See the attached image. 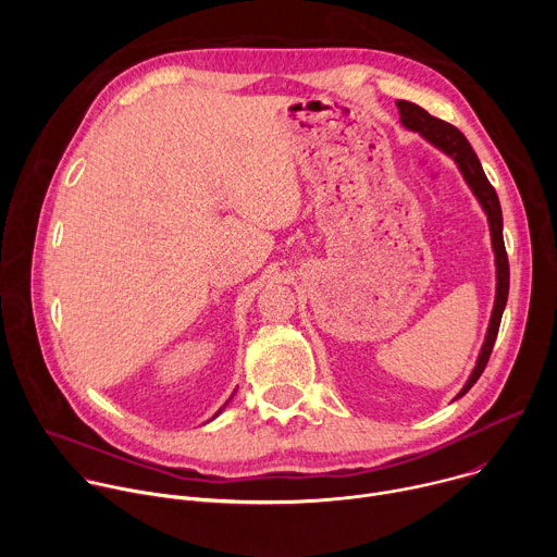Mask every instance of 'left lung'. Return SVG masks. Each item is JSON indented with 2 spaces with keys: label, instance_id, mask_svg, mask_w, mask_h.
<instances>
[{
  "label": "left lung",
  "instance_id": "obj_1",
  "mask_svg": "<svg viewBox=\"0 0 557 557\" xmlns=\"http://www.w3.org/2000/svg\"><path fill=\"white\" fill-rule=\"evenodd\" d=\"M396 108L401 112V123L406 129L417 132L419 136H423L430 145H434L436 149H441L445 156H449L451 161L456 163V168L460 170L467 187L471 189V194L475 196V200L481 202L487 222H490V231H492V249L496 256V299H494V310H492V320L487 326V335L481 348L479 359H475V366L467 379V383L462 385V389L456 394V399L465 396L469 392V387L479 381V376L483 374L490 355L494 350L496 337H498V329H500V320H503V310L507 306V295H509V260H507V251H505V240H503V209H500V200L496 196V189L490 185L483 165L479 161V156L471 149L469 140L462 136L460 129H456L454 125L428 114L423 108L410 103V101H396Z\"/></svg>",
  "mask_w": 557,
  "mask_h": 557
}]
</instances>
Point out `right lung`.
<instances>
[{"instance_id": "add662e5", "label": "right lung", "mask_w": 557, "mask_h": 557, "mask_svg": "<svg viewBox=\"0 0 557 557\" xmlns=\"http://www.w3.org/2000/svg\"><path fill=\"white\" fill-rule=\"evenodd\" d=\"M233 394H235V392H233ZM233 394H231V396H233ZM228 401H231V399H228ZM228 401H226V404H228ZM226 404H224V406H226ZM224 406H222V408H220V410H218V412H215V414H213V419H215V417H218V414H220V412H222V410H224Z\"/></svg>"}]
</instances>
